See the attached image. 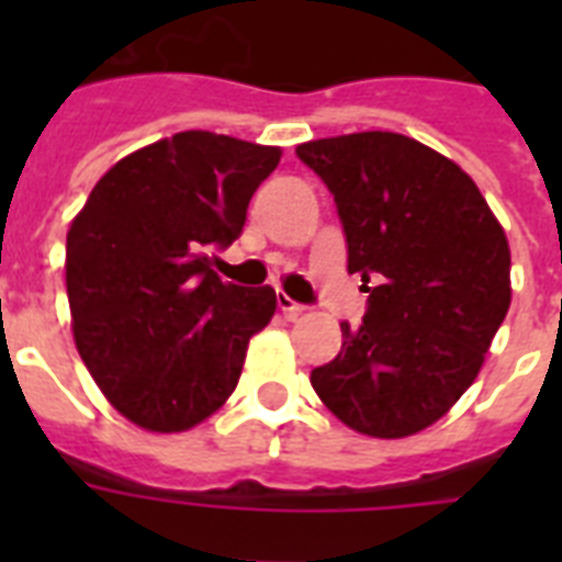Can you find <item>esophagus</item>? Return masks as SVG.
Returning <instances> with one entry per match:
<instances>
[{
	"label": "esophagus",
	"instance_id": "34e87169",
	"mask_svg": "<svg viewBox=\"0 0 562 562\" xmlns=\"http://www.w3.org/2000/svg\"><path fill=\"white\" fill-rule=\"evenodd\" d=\"M277 306L282 308V315L289 317V321H297V317L306 315V306H303V303H294L289 294H280V297H277Z\"/></svg>",
	"mask_w": 562,
	"mask_h": 562
}]
</instances>
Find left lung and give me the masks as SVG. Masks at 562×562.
<instances>
[{
	"label": "left lung",
	"instance_id": "1",
	"mask_svg": "<svg viewBox=\"0 0 562 562\" xmlns=\"http://www.w3.org/2000/svg\"><path fill=\"white\" fill-rule=\"evenodd\" d=\"M297 157L333 192L347 271L368 291L312 387L361 435H417L475 382L510 308L505 229L461 166L411 136H329Z\"/></svg>",
	"mask_w": 562,
	"mask_h": 562
}]
</instances>
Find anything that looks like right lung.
Wrapping results in <instances>:
<instances>
[{
	"mask_svg": "<svg viewBox=\"0 0 562 562\" xmlns=\"http://www.w3.org/2000/svg\"><path fill=\"white\" fill-rule=\"evenodd\" d=\"M282 151L183 131L119 160L66 233L75 347L113 408L148 431H187L236 391L271 285L221 282L206 250L241 236Z\"/></svg>",
	"mask_w": 562,
	"mask_h": 562,
	"instance_id": "obj_1",
	"label": "right lung"
}]
</instances>
